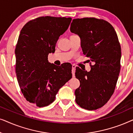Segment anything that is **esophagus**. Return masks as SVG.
Masks as SVG:
<instances>
[{
    "mask_svg": "<svg viewBox=\"0 0 133 133\" xmlns=\"http://www.w3.org/2000/svg\"><path fill=\"white\" fill-rule=\"evenodd\" d=\"M76 67V66L75 65H72V76H73V77H74V75H75Z\"/></svg>",
    "mask_w": 133,
    "mask_h": 133,
    "instance_id": "obj_1",
    "label": "esophagus"
}]
</instances>
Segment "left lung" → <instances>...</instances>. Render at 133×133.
Instances as JSON below:
<instances>
[{
    "label": "left lung",
    "instance_id": "left-lung-1",
    "mask_svg": "<svg viewBox=\"0 0 133 133\" xmlns=\"http://www.w3.org/2000/svg\"><path fill=\"white\" fill-rule=\"evenodd\" d=\"M70 31L79 36L83 54L93 63L89 72L76 68L80 81L76 102L86 110H97L111 97L119 75L121 48L117 34L108 22L93 17L73 19Z\"/></svg>",
    "mask_w": 133,
    "mask_h": 133
}]
</instances>
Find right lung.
<instances>
[{"label":"right lung","instance_id":"1","mask_svg":"<svg viewBox=\"0 0 133 133\" xmlns=\"http://www.w3.org/2000/svg\"><path fill=\"white\" fill-rule=\"evenodd\" d=\"M71 20L38 17L26 23L20 32L15 50L16 76L24 97L37 107L53 102L59 89L72 77L70 63L57 66L48 60Z\"/></svg>","mask_w":133,"mask_h":133}]
</instances>
